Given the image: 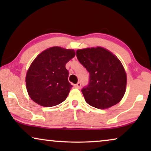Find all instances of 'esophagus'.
Listing matches in <instances>:
<instances>
[{"instance_id": "1", "label": "esophagus", "mask_w": 151, "mask_h": 151, "mask_svg": "<svg viewBox=\"0 0 151 151\" xmlns=\"http://www.w3.org/2000/svg\"><path fill=\"white\" fill-rule=\"evenodd\" d=\"M74 86H75V87L77 88H80V86H81V83H80V82H78L77 84L74 85Z\"/></svg>"}]
</instances>
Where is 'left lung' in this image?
I'll list each match as a JSON object with an SVG mask.
<instances>
[{"instance_id": "1", "label": "left lung", "mask_w": 151, "mask_h": 151, "mask_svg": "<svg viewBox=\"0 0 151 151\" xmlns=\"http://www.w3.org/2000/svg\"><path fill=\"white\" fill-rule=\"evenodd\" d=\"M76 54L90 74L89 84L82 90L86 103L106 109L120 102L126 92L127 76L116 55L102 47L78 49Z\"/></svg>"}]
</instances>
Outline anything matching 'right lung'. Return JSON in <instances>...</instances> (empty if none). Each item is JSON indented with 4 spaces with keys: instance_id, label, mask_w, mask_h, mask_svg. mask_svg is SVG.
I'll return each instance as SVG.
<instances>
[{
    "instance_id": "add662e5",
    "label": "right lung",
    "mask_w": 151,
    "mask_h": 151,
    "mask_svg": "<svg viewBox=\"0 0 151 151\" xmlns=\"http://www.w3.org/2000/svg\"><path fill=\"white\" fill-rule=\"evenodd\" d=\"M76 55L74 49L52 47L37 55L27 71L26 88L31 99L45 107L60 104L72 85L65 65Z\"/></svg>"
}]
</instances>
